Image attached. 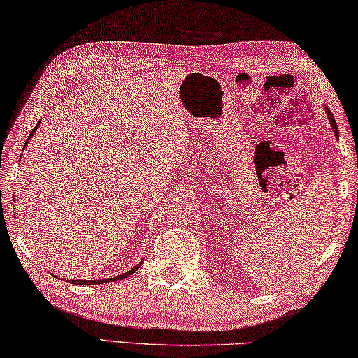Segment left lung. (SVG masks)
<instances>
[{"label": "left lung", "mask_w": 358, "mask_h": 358, "mask_svg": "<svg viewBox=\"0 0 358 358\" xmlns=\"http://www.w3.org/2000/svg\"><path fill=\"white\" fill-rule=\"evenodd\" d=\"M325 113H327V115H328V120H330V125H331V128H333V131H335L336 136H339V133H338V125H336L335 117H333V114L330 113V109H328L327 106H325Z\"/></svg>", "instance_id": "obj_1"}]
</instances>
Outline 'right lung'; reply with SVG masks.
<instances>
[{"label": "right lung", "mask_w": 358, "mask_h": 358, "mask_svg": "<svg viewBox=\"0 0 358 358\" xmlns=\"http://www.w3.org/2000/svg\"><path fill=\"white\" fill-rule=\"evenodd\" d=\"M39 127V124L33 128V131L30 133V136H28V139L30 138H33V134H34V131H36V128ZM28 139H27V143H25V145L28 144ZM141 266V262L138 263L136 266L134 268H131L130 271H127V273H124V274H120V276H115V278H110V279H99V280H85V279H68L69 282H73V284H79V285H95V284H106V282H113V280H120V279H125L127 276H131V274L136 271V269Z\"/></svg>", "instance_id": "1"}]
</instances>
